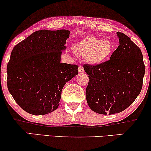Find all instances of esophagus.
<instances>
[{"instance_id": "34e87169", "label": "esophagus", "mask_w": 151, "mask_h": 151, "mask_svg": "<svg viewBox=\"0 0 151 151\" xmlns=\"http://www.w3.org/2000/svg\"><path fill=\"white\" fill-rule=\"evenodd\" d=\"M79 72H84V69H83L82 66L79 67Z\"/></svg>"}]
</instances>
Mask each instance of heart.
<instances>
[{
  "instance_id": "1",
  "label": "heart",
  "mask_w": 151,
  "mask_h": 151,
  "mask_svg": "<svg viewBox=\"0 0 151 151\" xmlns=\"http://www.w3.org/2000/svg\"><path fill=\"white\" fill-rule=\"evenodd\" d=\"M73 48L77 55L95 65L106 60L112 51V43L108 40L96 36H87L76 43Z\"/></svg>"
}]
</instances>
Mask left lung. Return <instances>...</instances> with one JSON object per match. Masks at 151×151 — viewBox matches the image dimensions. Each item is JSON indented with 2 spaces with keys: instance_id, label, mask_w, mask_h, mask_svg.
Masks as SVG:
<instances>
[{
  "instance_id": "8db88e82",
  "label": "left lung",
  "mask_w": 151,
  "mask_h": 151,
  "mask_svg": "<svg viewBox=\"0 0 151 151\" xmlns=\"http://www.w3.org/2000/svg\"><path fill=\"white\" fill-rule=\"evenodd\" d=\"M119 46L110 60L83 65L88 75L86 97L97 113H119L133 103L142 89L145 65L141 49L126 34L117 32Z\"/></svg>"
}]
</instances>
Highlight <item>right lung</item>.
Returning a JSON list of instances; mask_svg holds the SVG:
<instances>
[{
  "label": "right lung",
  "mask_w": 151,
  "mask_h": 151,
  "mask_svg": "<svg viewBox=\"0 0 151 151\" xmlns=\"http://www.w3.org/2000/svg\"><path fill=\"white\" fill-rule=\"evenodd\" d=\"M70 31L40 30L17 43L7 65L8 91L22 109L34 115L58 108L62 89L78 65L60 63Z\"/></svg>",
  "instance_id": "add662e5"
}]
</instances>
